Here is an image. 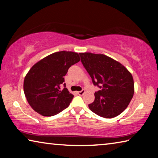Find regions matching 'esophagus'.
Listing matches in <instances>:
<instances>
[{
    "label": "esophagus",
    "instance_id": "34e87169",
    "mask_svg": "<svg viewBox=\"0 0 158 158\" xmlns=\"http://www.w3.org/2000/svg\"><path fill=\"white\" fill-rule=\"evenodd\" d=\"M77 93H78V95H83L85 93V90L83 89V90H81V91L77 92Z\"/></svg>",
    "mask_w": 158,
    "mask_h": 158
}]
</instances>
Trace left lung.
<instances>
[{
    "label": "left lung",
    "instance_id": "obj_1",
    "mask_svg": "<svg viewBox=\"0 0 158 158\" xmlns=\"http://www.w3.org/2000/svg\"><path fill=\"white\" fill-rule=\"evenodd\" d=\"M81 61L92 79L101 89L95 93V100L89 107L98 116L116 117L127 107L135 92L132 74L126 68L104 54L80 53Z\"/></svg>",
    "mask_w": 158,
    "mask_h": 158
}]
</instances>
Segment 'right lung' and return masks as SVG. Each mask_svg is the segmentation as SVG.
Here are the masks:
<instances>
[{"label":"right lung","mask_w":158,"mask_h":158,"mask_svg":"<svg viewBox=\"0 0 158 158\" xmlns=\"http://www.w3.org/2000/svg\"><path fill=\"white\" fill-rule=\"evenodd\" d=\"M80 60L76 52H58L42 58L32 67L23 81V91L33 110L53 116L68 107L74 95L64 83L68 69ZM63 85L64 89H60Z\"/></svg>","instance_id":"right-lung-1"}]
</instances>
